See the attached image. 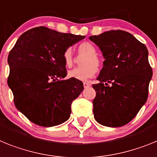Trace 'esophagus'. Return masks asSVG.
<instances>
[{"mask_svg":"<svg viewBox=\"0 0 157 157\" xmlns=\"http://www.w3.org/2000/svg\"><path fill=\"white\" fill-rule=\"evenodd\" d=\"M84 88H88V87L90 86V84H88V83H87V82H84Z\"/></svg>","mask_w":157,"mask_h":157,"instance_id":"1","label":"esophagus"}]
</instances>
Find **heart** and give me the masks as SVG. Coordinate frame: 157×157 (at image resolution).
<instances>
[{"instance_id": "b5f03b06", "label": "heart", "mask_w": 157, "mask_h": 157, "mask_svg": "<svg viewBox=\"0 0 157 157\" xmlns=\"http://www.w3.org/2000/svg\"><path fill=\"white\" fill-rule=\"evenodd\" d=\"M78 53L84 58L80 61L81 67L75 68L68 72V77L80 81H86L92 78L96 69L100 66V60L96 56V50L89 43H83L78 46ZM63 60L65 66L70 68L74 63V58L71 48L65 50L63 54Z\"/></svg>"}]
</instances>
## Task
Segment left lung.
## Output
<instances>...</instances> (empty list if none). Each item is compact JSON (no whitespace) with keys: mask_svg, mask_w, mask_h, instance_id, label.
Wrapping results in <instances>:
<instances>
[{"mask_svg":"<svg viewBox=\"0 0 157 157\" xmlns=\"http://www.w3.org/2000/svg\"><path fill=\"white\" fill-rule=\"evenodd\" d=\"M99 47L104 61L92 85L95 119L103 126L119 127L137 115L146 103L152 70L148 51L129 32L117 30L90 36Z\"/></svg>","mask_w":157,"mask_h":157,"instance_id":"obj_1","label":"left lung"}]
</instances>
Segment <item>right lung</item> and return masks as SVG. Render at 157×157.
<instances>
[{"mask_svg":"<svg viewBox=\"0 0 157 157\" xmlns=\"http://www.w3.org/2000/svg\"><path fill=\"white\" fill-rule=\"evenodd\" d=\"M84 38L39 27L22 34L9 52L8 84L17 110L33 123L51 127L70 117L71 104L84 85L65 79L63 54Z\"/></svg>","mask_w":157,"mask_h":157,"instance_id":"right-lung-1","label":"right lung"}]
</instances>
